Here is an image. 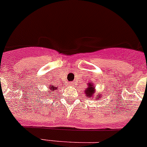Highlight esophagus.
Here are the masks:
<instances>
[{"label":"esophagus","mask_w":147,"mask_h":147,"mask_svg":"<svg viewBox=\"0 0 147 147\" xmlns=\"http://www.w3.org/2000/svg\"><path fill=\"white\" fill-rule=\"evenodd\" d=\"M68 85H69V86H75V83L71 82H69V84H68Z\"/></svg>","instance_id":"obj_1"}]
</instances>
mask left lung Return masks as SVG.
I'll list each match as a JSON object with an SVG mask.
<instances>
[{
	"instance_id": "left-lung-1",
	"label": "left lung",
	"mask_w": 147,
	"mask_h": 147,
	"mask_svg": "<svg viewBox=\"0 0 147 147\" xmlns=\"http://www.w3.org/2000/svg\"><path fill=\"white\" fill-rule=\"evenodd\" d=\"M96 88V85H94V84H93L92 82L88 83V87L84 91L87 98H97L98 100L101 98L102 94H100L99 93H98V95L95 96V93H96V88Z\"/></svg>"
}]
</instances>
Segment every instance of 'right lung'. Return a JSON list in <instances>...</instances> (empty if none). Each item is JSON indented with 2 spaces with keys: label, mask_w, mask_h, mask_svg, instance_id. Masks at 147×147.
Segmentation results:
<instances>
[{
  "label": "right lung",
  "mask_w": 147,
  "mask_h": 147,
  "mask_svg": "<svg viewBox=\"0 0 147 147\" xmlns=\"http://www.w3.org/2000/svg\"><path fill=\"white\" fill-rule=\"evenodd\" d=\"M48 89L49 90V91H47V92H49V93H51L50 95H49V96H50L51 95H52V93H51V92H53V93H54V90H56L57 89V87H54V86H53L52 85H49V88H48Z\"/></svg>",
  "instance_id": "obj_1"
}]
</instances>
